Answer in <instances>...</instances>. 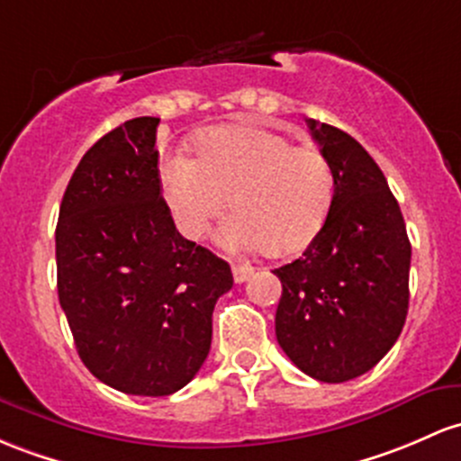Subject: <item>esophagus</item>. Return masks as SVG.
I'll use <instances>...</instances> for the list:
<instances>
[{"instance_id": "esophagus-1", "label": "esophagus", "mask_w": 461, "mask_h": 461, "mask_svg": "<svg viewBox=\"0 0 461 461\" xmlns=\"http://www.w3.org/2000/svg\"><path fill=\"white\" fill-rule=\"evenodd\" d=\"M231 273H234L236 285H242L245 280H249V276L254 273L249 265H231Z\"/></svg>"}]
</instances>
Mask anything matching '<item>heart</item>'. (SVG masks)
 Masks as SVG:
<instances>
[{"label": "heart", "instance_id": "heart-1", "mask_svg": "<svg viewBox=\"0 0 461 461\" xmlns=\"http://www.w3.org/2000/svg\"><path fill=\"white\" fill-rule=\"evenodd\" d=\"M159 184L176 230L203 239L230 203L221 242L230 249L286 258L320 236L337 194L335 168L317 146H293L286 135L256 124L207 129L194 159L168 155Z\"/></svg>", "mask_w": 461, "mask_h": 461}]
</instances>
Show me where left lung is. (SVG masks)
<instances>
[{"instance_id":"8db88e82","label":"left lung","mask_w":461,"mask_h":461,"mask_svg":"<svg viewBox=\"0 0 461 461\" xmlns=\"http://www.w3.org/2000/svg\"><path fill=\"white\" fill-rule=\"evenodd\" d=\"M335 168L330 216L302 258L276 269V337L308 376L343 383L392 350L409 308L411 242L385 175L352 135L308 120Z\"/></svg>"}]
</instances>
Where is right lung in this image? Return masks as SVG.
Returning <instances> with one entry per match:
<instances>
[{"instance_id":"obj_1","label":"right lung","mask_w":461,"mask_h":461,"mask_svg":"<svg viewBox=\"0 0 461 461\" xmlns=\"http://www.w3.org/2000/svg\"><path fill=\"white\" fill-rule=\"evenodd\" d=\"M159 118L109 131L76 166L57 225L59 302L80 361L104 385L170 396L201 370L225 260L176 231L161 199Z\"/></svg>"}]
</instances>
